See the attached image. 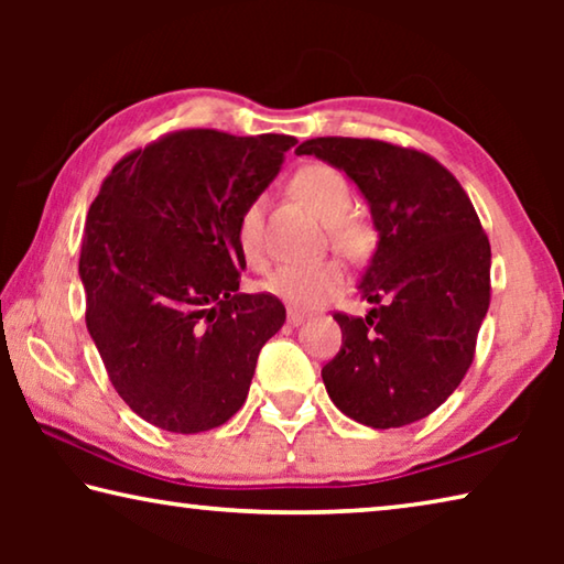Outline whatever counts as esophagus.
<instances>
[{
	"label": "esophagus",
	"mask_w": 564,
	"mask_h": 564,
	"mask_svg": "<svg viewBox=\"0 0 564 564\" xmlns=\"http://www.w3.org/2000/svg\"><path fill=\"white\" fill-rule=\"evenodd\" d=\"M285 318H289L291 326H299V323H303L305 313H301L299 308H289V313H285Z\"/></svg>",
	"instance_id": "esophagus-1"
}]
</instances>
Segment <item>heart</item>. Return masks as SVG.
<instances>
[{"label":"heart","mask_w":564,"mask_h":564,"mask_svg":"<svg viewBox=\"0 0 564 564\" xmlns=\"http://www.w3.org/2000/svg\"><path fill=\"white\" fill-rule=\"evenodd\" d=\"M291 191L321 221L328 224V236L338 251L346 256L362 253L368 243V231L356 218L346 216L352 204V188L338 169L328 164L303 166L293 174ZM236 246L251 269H263L269 263V251H265L263 241L261 198L248 202L243 212L238 214ZM343 285H346L343 265L333 259H318L279 265L273 273L265 275L261 289L285 303L299 305V308H316V305L338 295Z\"/></svg>","instance_id":"b5f03b06"}]
</instances>
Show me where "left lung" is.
<instances>
[{"label": "left lung", "mask_w": 564, "mask_h": 564, "mask_svg": "<svg viewBox=\"0 0 564 564\" xmlns=\"http://www.w3.org/2000/svg\"><path fill=\"white\" fill-rule=\"evenodd\" d=\"M343 169L368 198L378 248L360 281L376 308L333 313L343 343L321 376L333 403L368 427L431 415L473 366L490 305V241L451 171L380 139L318 137L295 149Z\"/></svg>", "instance_id": "1"}]
</instances>
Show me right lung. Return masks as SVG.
Segmentation results:
<instances>
[{"instance_id":"right-lung-1","label":"right lung","mask_w":564,"mask_h":564,"mask_svg":"<svg viewBox=\"0 0 564 564\" xmlns=\"http://www.w3.org/2000/svg\"><path fill=\"white\" fill-rule=\"evenodd\" d=\"M285 133H164L101 181L82 236L87 328L111 386L169 433H204L243 405L283 303L238 293L236 221L279 174Z\"/></svg>"}]
</instances>
